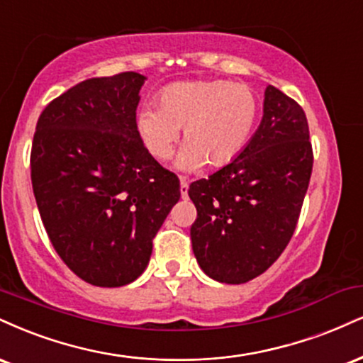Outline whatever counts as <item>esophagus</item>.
<instances>
[{
	"label": "esophagus",
	"mask_w": 363,
	"mask_h": 363,
	"mask_svg": "<svg viewBox=\"0 0 363 363\" xmlns=\"http://www.w3.org/2000/svg\"><path fill=\"white\" fill-rule=\"evenodd\" d=\"M187 189H189V181L184 177H181V196L182 198H187Z\"/></svg>",
	"instance_id": "1"
}]
</instances>
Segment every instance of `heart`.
I'll use <instances>...</instances> for the list:
<instances>
[{"instance_id": "1", "label": "heart", "mask_w": 363, "mask_h": 363, "mask_svg": "<svg viewBox=\"0 0 363 363\" xmlns=\"http://www.w3.org/2000/svg\"><path fill=\"white\" fill-rule=\"evenodd\" d=\"M260 101L248 86L231 81H182L160 91L157 106H142L135 116L137 133L157 160H169L182 147L177 169L223 167L245 150L255 133Z\"/></svg>"}]
</instances>
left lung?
<instances>
[{"label":"left lung","instance_id":"left-lung-1","mask_svg":"<svg viewBox=\"0 0 363 363\" xmlns=\"http://www.w3.org/2000/svg\"><path fill=\"white\" fill-rule=\"evenodd\" d=\"M311 170L303 108L267 86L264 116L245 150L187 191L198 209L191 240L203 272L225 284L264 274L294 233Z\"/></svg>","mask_w":363,"mask_h":363}]
</instances>
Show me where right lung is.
I'll list each match as a JSON object with an SVG mask.
<instances>
[{
	"label": "right lung",
	"mask_w": 363,
	"mask_h": 363,
	"mask_svg": "<svg viewBox=\"0 0 363 363\" xmlns=\"http://www.w3.org/2000/svg\"><path fill=\"white\" fill-rule=\"evenodd\" d=\"M147 77H93L47 104L32 145V186L52 245L82 281L133 282L181 198L176 174L147 152L135 116Z\"/></svg>",
	"instance_id": "right-lung-1"
}]
</instances>
